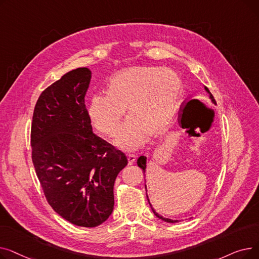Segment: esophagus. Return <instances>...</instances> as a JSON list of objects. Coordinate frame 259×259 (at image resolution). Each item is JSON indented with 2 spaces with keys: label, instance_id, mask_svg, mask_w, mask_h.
<instances>
[{
  "label": "esophagus",
  "instance_id": "1",
  "mask_svg": "<svg viewBox=\"0 0 259 259\" xmlns=\"http://www.w3.org/2000/svg\"><path fill=\"white\" fill-rule=\"evenodd\" d=\"M127 158H128V164L129 165H133L134 162L137 161V155H134V154H128Z\"/></svg>",
  "mask_w": 259,
  "mask_h": 259
}]
</instances>
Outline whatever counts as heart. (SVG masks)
<instances>
[{"mask_svg":"<svg viewBox=\"0 0 259 259\" xmlns=\"http://www.w3.org/2000/svg\"><path fill=\"white\" fill-rule=\"evenodd\" d=\"M183 92L179 75L157 67L125 69L109 80L107 94H95L88 104L92 126L107 137L116 133L126 108L129 117L120 127L114 145L132 152L149 137L158 138L168 129Z\"/></svg>","mask_w":259,"mask_h":259,"instance_id":"b5f03b06","label":"heart"}]
</instances>
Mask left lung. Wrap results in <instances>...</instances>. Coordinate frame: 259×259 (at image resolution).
<instances>
[{
	"label": "left lung",
	"mask_w": 259,
	"mask_h": 259,
	"mask_svg": "<svg viewBox=\"0 0 259 259\" xmlns=\"http://www.w3.org/2000/svg\"><path fill=\"white\" fill-rule=\"evenodd\" d=\"M205 90H206V92L209 94V99L211 100L212 104L216 105V102H215V100H214V98H213V95H212V94H211V92L209 91V89H208L207 87H205ZM146 164H147V157H146V156H141V157H139V159H138V166H139L141 169H143L144 173H146V168H147V165H146ZM145 187H146V193H147V186L145 185ZM147 198H148V201H149V205H150V207H151V209H152V211H153V213H154V215H155L156 217H158V219H160L161 221L167 222V223H172V224H174V223H179V221L170 220V219H166V217H162V216H160L159 214H157V213L155 212V210L152 208V205L150 203V200H149L148 194H147Z\"/></svg>",
	"instance_id": "1"
}]
</instances>
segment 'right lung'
<instances>
[{
  "label": "right lung",
  "mask_w": 259,
  "mask_h": 259,
  "mask_svg": "<svg viewBox=\"0 0 259 259\" xmlns=\"http://www.w3.org/2000/svg\"><path fill=\"white\" fill-rule=\"evenodd\" d=\"M90 79L86 67L64 74L39 95L31 124L32 162L49 205L86 228L111 215L114 182L128 164L92 131L85 105Z\"/></svg>",
  "instance_id": "right-lung-1"
}]
</instances>
